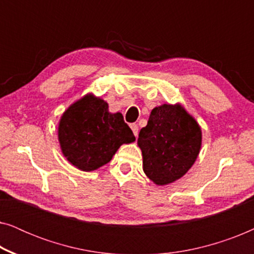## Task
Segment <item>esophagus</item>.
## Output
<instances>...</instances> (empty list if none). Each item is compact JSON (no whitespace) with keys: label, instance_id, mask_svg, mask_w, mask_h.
I'll use <instances>...</instances> for the list:
<instances>
[{"label":"esophagus","instance_id":"34e87169","mask_svg":"<svg viewBox=\"0 0 254 254\" xmlns=\"http://www.w3.org/2000/svg\"><path fill=\"white\" fill-rule=\"evenodd\" d=\"M130 128H131V130H133V134L135 135V136H137V135H138V127H137V125L136 124H131L130 125Z\"/></svg>","mask_w":254,"mask_h":254}]
</instances>
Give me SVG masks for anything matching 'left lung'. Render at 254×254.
<instances>
[{
  "label": "left lung",
  "instance_id": "8db88e82",
  "mask_svg": "<svg viewBox=\"0 0 254 254\" xmlns=\"http://www.w3.org/2000/svg\"><path fill=\"white\" fill-rule=\"evenodd\" d=\"M143 171L152 183L165 186L192 168L202 145V131L180 103L162 104L151 110L147 126L138 134Z\"/></svg>",
  "mask_w": 254,
  "mask_h": 254
}]
</instances>
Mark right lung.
Returning <instances> with one entry per match:
<instances>
[{
  "label": "right lung",
  "instance_id": "right-lung-1",
  "mask_svg": "<svg viewBox=\"0 0 254 254\" xmlns=\"http://www.w3.org/2000/svg\"><path fill=\"white\" fill-rule=\"evenodd\" d=\"M62 155L81 171L90 172L109 163L123 144L135 136L120 112L111 113L109 104L92 92L69 105L58 125Z\"/></svg>",
  "mask_w": 254,
  "mask_h": 254
}]
</instances>
